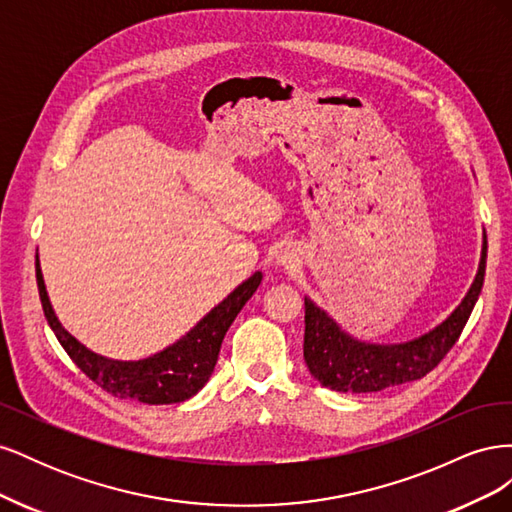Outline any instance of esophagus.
<instances>
[{"mask_svg": "<svg viewBox=\"0 0 512 512\" xmlns=\"http://www.w3.org/2000/svg\"><path fill=\"white\" fill-rule=\"evenodd\" d=\"M277 262H280V265H284V267H292V265H297V262H299L297 250H294V247H290V245L282 247V252L277 254Z\"/></svg>", "mask_w": 512, "mask_h": 512, "instance_id": "esophagus-1", "label": "esophagus"}]
</instances>
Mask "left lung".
<instances>
[{
    "instance_id": "1",
    "label": "left lung",
    "mask_w": 512,
    "mask_h": 512,
    "mask_svg": "<svg viewBox=\"0 0 512 512\" xmlns=\"http://www.w3.org/2000/svg\"><path fill=\"white\" fill-rule=\"evenodd\" d=\"M487 241H483L478 273L459 307L436 329L404 344H367L354 339L305 297L303 356L309 374L339 393H376L427 376L455 346L472 314L485 280Z\"/></svg>"
}]
</instances>
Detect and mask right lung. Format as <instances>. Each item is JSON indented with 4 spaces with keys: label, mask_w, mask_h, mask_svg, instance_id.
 Wrapping results in <instances>:
<instances>
[{
    "label": "right lung",
    "mask_w": 512,
    "mask_h": 512,
    "mask_svg": "<svg viewBox=\"0 0 512 512\" xmlns=\"http://www.w3.org/2000/svg\"><path fill=\"white\" fill-rule=\"evenodd\" d=\"M36 280L46 322L53 329L59 344L64 346L70 359L83 374L94 380L100 389L119 399H136L149 406L179 404L194 397L211 378L224 335L237 318L241 307L252 299V294L262 282V273L256 271L232 290L228 297L215 305L192 331L185 333L179 342L151 354L141 361H113L91 352L79 339H74L57 320L46 286L42 280L40 260L36 256Z\"/></svg>",
    "instance_id": "right-lung-1"
}]
</instances>
